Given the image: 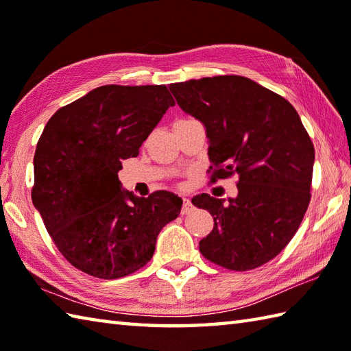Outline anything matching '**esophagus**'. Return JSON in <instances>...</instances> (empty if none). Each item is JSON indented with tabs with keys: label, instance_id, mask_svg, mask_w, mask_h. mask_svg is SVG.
<instances>
[{
	"label": "esophagus",
	"instance_id": "esophagus-1",
	"mask_svg": "<svg viewBox=\"0 0 351 351\" xmlns=\"http://www.w3.org/2000/svg\"><path fill=\"white\" fill-rule=\"evenodd\" d=\"M193 211V205H191V200L189 197H184V205H182V214H190Z\"/></svg>",
	"mask_w": 351,
	"mask_h": 351
}]
</instances>
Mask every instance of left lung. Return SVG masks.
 <instances>
[{"instance_id":"8db88e82","label":"left lung","mask_w":351,"mask_h":351,"mask_svg":"<svg viewBox=\"0 0 351 351\" xmlns=\"http://www.w3.org/2000/svg\"><path fill=\"white\" fill-rule=\"evenodd\" d=\"M178 106L205 126L211 181L237 173V197L191 202L214 228L199 241L211 263L245 271L285 249L311 200L315 151L291 104L250 78L221 75L170 84ZM213 166L210 169H213Z\"/></svg>"}]
</instances>
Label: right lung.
Instances as JSON below:
<instances>
[{"label": "right lung", "mask_w": 351, "mask_h": 351, "mask_svg": "<svg viewBox=\"0 0 351 351\" xmlns=\"http://www.w3.org/2000/svg\"><path fill=\"white\" fill-rule=\"evenodd\" d=\"M166 86H102L57 110L37 141L33 205L69 263L99 279L128 276L151 261L156 237L181 213L170 191L138 197L119 181L122 161L169 107Z\"/></svg>", "instance_id": "right-lung-1"}]
</instances>
